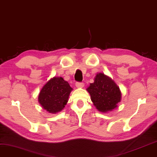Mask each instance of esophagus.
<instances>
[{"instance_id":"34e87169","label":"esophagus","mask_w":157,"mask_h":157,"mask_svg":"<svg viewBox=\"0 0 157 157\" xmlns=\"http://www.w3.org/2000/svg\"><path fill=\"white\" fill-rule=\"evenodd\" d=\"M76 87L77 88H82L84 87V83L83 82H77Z\"/></svg>"}]
</instances>
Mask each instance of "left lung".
Wrapping results in <instances>:
<instances>
[{"instance_id":"1","label":"left lung","mask_w":157,"mask_h":157,"mask_svg":"<svg viewBox=\"0 0 157 157\" xmlns=\"http://www.w3.org/2000/svg\"><path fill=\"white\" fill-rule=\"evenodd\" d=\"M90 99L98 111L112 112L122 99V93L116 82L104 73H97L94 82L87 88Z\"/></svg>"}]
</instances>
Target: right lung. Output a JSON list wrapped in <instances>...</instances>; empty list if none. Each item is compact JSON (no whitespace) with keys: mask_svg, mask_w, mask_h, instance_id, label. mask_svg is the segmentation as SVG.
Segmentation results:
<instances>
[{"mask_svg":"<svg viewBox=\"0 0 157 157\" xmlns=\"http://www.w3.org/2000/svg\"><path fill=\"white\" fill-rule=\"evenodd\" d=\"M73 89L61 77L51 78L41 88L38 102L43 109L51 114H56L64 109Z\"/></svg>","mask_w":157,"mask_h":157,"instance_id":"1","label":"right lung"}]
</instances>
